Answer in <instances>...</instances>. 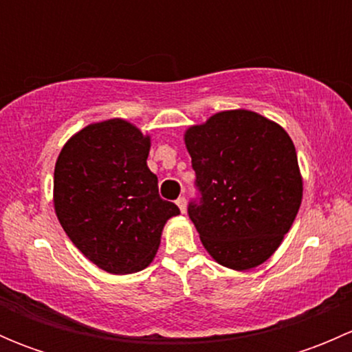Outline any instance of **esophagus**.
<instances>
[{
    "instance_id": "esophagus-1",
    "label": "esophagus",
    "mask_w": 352,
    "mask_h": 352,
    "mask_svg": "<svg viewBox=\"0 0 352 352\" xmlns=\"http://www.w3.org/2000/svg\"><path fill=\"white\" fill-rule=\"evenodd\" d=\"M177 206H179L180 212H186V209H187V201H186V197H179V199H177Z\"/></svg>"
}]
</instances>
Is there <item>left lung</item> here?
Returning a JSON list of instances; mask_svg holds the SVG:
<instances>
[{
    "label": "left lung",
    "instance_id": "left-lung-1",
    "mask_svg": "<svg viewBox=\"0 0 352 352\" xmlns=\"http://www.w3.org/2000/svg\"><path fill=\"white\" fill-rule=\"evenodd\" d=\"M201 202L189 216L218 264H264L289 232L303 197L298 156L279 124L245 109L223 110L184 134Z\"/></svg>",
    "mask_w": 352,
    "mask_h": 352
}]
</instances>
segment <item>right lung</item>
I'll return each instance as SVG.
<instances>
[{"label": "right lung", "mask_w": 352, "mask_h": 352, "mask_svg": "<svg viewBox=\"0 0 352 352\" xmlns=\"http://www.w3.org/2000/svg\"><path fill=\"white\" fill-rule=\"evenodd\" d=\"M150 146L148 134L113 117L73 134L56 162V216L78 250L110 274L148 267L165 223L180 214L160 197Z\"/></svg>", "instance_id": "obj_1"}]
</instances>
